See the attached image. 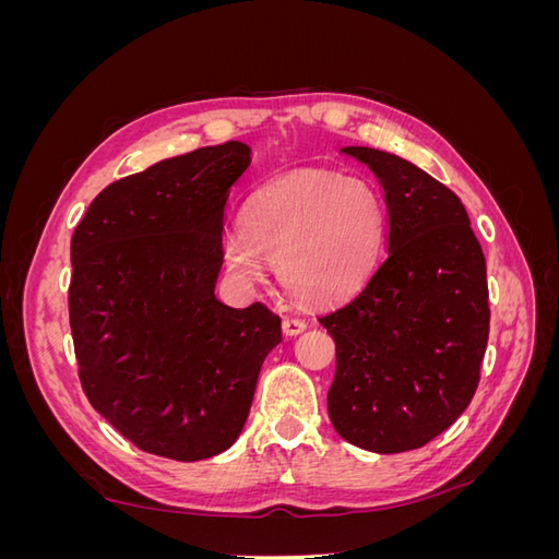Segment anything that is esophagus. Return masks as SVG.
<instances>
[{"label":"esophagus","mask_w":559,"mask_h":559,"mask_svg":"<svg viewBox=\"0 0 559 559\" xmlns=\"http://www.w3.org/2000/svg\"><path fill=\"white\" fill-rule=\"evenodd\" d=\"M308 329V324H306V319H298V317H286L284 321H282V331L286 333V335H298V333H302Z\"/></svg>","instance_id":"esophagus-1"}]
</instances>
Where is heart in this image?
<instances>
[{
	"label": "heart",
	"instance_id": "heart-1",
	"mask_svg": "<svg viewBox=\"0 0 559 559\" xmlns=\"http://www.w3.org/2000/svg\"><path fill=\"white\" fill-rule=\"evenodd\" d=\"M384 216L382 195L361 177L296 173L249 200L242 230L224 235L222 257L242 282H261L267 263L294 298L333 302L373 270Z\"/></svg>",
	"mask_w": 559,
	"mask_h": 559
}]
</instances>
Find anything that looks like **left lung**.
Instances as JSON below:
<instances>
[{
	"mask_svg": "<svg viewBox=\"0 0 559 559\" xmlns=\"http://www.w3.org/2000/svg\"><path fill=\"white\" fill-rule=\"evenodd\" d=\"M380 179L386 253L343 308L329 417L347 443L394 454L427 445L476 394L489 335L487 270L468 214L448 186L386 151L345 146Z\"/></svg>",
	"mask_w": 559,
	"mask_h": 559,
	"instance_id": "obj_1",
	"label": "left lung"
}]
</instances>
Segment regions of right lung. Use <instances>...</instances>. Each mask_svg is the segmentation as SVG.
Masks as SVG:
<instances>
[{"mask_svg": "<svg viewBox=\"0 0 559 559\" xmlns=\"http://www.w3.org/2000/svg\"><path fill=\"white\" fill-rule=\"evenodd\" d=\"M242 142L202 146L109 183L72 235L70 326L93 408L175 462L228 450L282 319L216 300L224 212Z\"/></svg>", "mask_w": 559, "mask_h": 559, "instance_id": "add662e5", "label": "right lung"}]
</instances>
